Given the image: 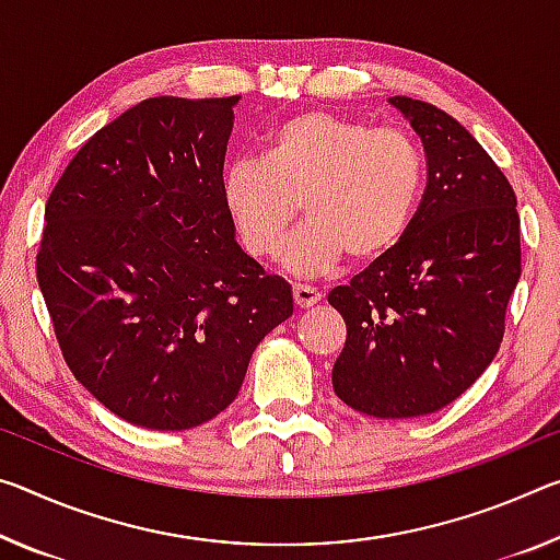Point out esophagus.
<instances>
[{
  "label": "esophagus",
  "instance_id": "1",
  "mask_svg": "<svg viewBox=\"0 0 560 560\" xmlns=\"http://www.w3.org/2000/svg\"><path fill=\"white\" fill-rule=\"evenodd\" d=\"M318 301H322V294H318L316 289L304 287V283H296V287H294V304L299 308H312V306L318 304Z\"/></svg>",
  "mask_w": 560,
  "mask_h": 560
}]
</instances>
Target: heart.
Masks as SVG:
<instances>
[{"label":"heart","instance_id":"1","mask_svg":"<svg viewBox=\"0 0 560 560\" xmlns=\"http://www.w3.org/2000/svg\"><path fill=\"white\" fill-rule=\"evenodd\" d=\"M423 186V149L406 129L301 112L269 131L261 164L226 168L221 199L254 259L281 254L301 202L310 224L283 249V264L322 273L343 259H386L411 229Z\"/></svg>","mask_w":560,"mask_h":560}]
</instances>
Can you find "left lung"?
Segmentation results:
<instances>
[{"instance_id": "8db88e82", "label": "left lung", "mask_w": 560, "mask_h": 560, "mask_svg": "<svg viewBox=\"0 0 560 560\" xmlns=\"http://www.w3.org/2000/svg\"><path fill=\"white\" fill-rule=\"evenodd\" d=\"M423 141L429 182L386 259L328 294L346 346L334 392L376 419L433 413L474 386L499 353L521 279L516 194L486 149L411 96H392Z\"/></svg>"}]
</instances>
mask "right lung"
I'll return each mask as SVG.
<instances>
[{
  "instance_id": "obj_1",
  "label": "right lung",
  "mask_w": 560,
  "mask_h": 560,
  "mask_svg": "<svg viewBox=\"0 0 560 560\" xmlns=\"http://www.w3.org/2000/svg\"><path fill=\"white\" fill-rule=\"evenodd\" d=\"M238 96H154L79 149L49 194L37 281L67 366L124 421L194 429L234 401L294 314L221 199Z\"/></svg>"
}]
</instances>
